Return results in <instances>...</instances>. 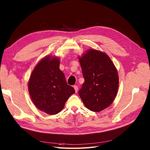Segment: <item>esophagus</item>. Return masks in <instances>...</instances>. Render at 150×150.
Wrapping results in <instances>:
<instances>
[{"label":"esophagus","mask_w":150,"mask_h":150,"mask_svg":"<svg viewBox=\"0 0 150 150\" xmlns=\"http://www.w3.org/2000/svg\"><path fill=\"white\" fill-rule=\"evenodd\" d=\"M74 88L75 91V92L76 93V92H78V86H74Z\"/></svg>","instance_id":"obj_1"}]
</instances>
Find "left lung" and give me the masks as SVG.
Returning a JSON list of instances; mask_svg holds the SVG:
<instances>
[{"label":"left lung","mask_w":150,"mask_h":150,"mask_svg":"<svg viewBox=\"0 0 150 150\" xmlns=\"http://www.w3.org/2000/svg\"><path fill=\"white\" fill-rule=\"evenodd\" d=\"M84 82L79 96L85 106L100 112L111 105L119 89V75L113 62L105 52L89 49L78 57Z\"/></svg>","instance_id":"left-lung-1"}]
</instances>
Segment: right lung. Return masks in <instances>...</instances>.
Wrapping results in <instances>:
<instances>
[{"label": "right lung", "instance_id": "obj_1", "mask_svg": "<svg viewBox=\"0 0 150 150\" xmlns=\"http://www.w3.org/2000/svg\"><path fill=\"white\" fill-rule=\"evenodd\" d=\"M60 59L47 55L39 61L31 74L28 83L30 96L36 107L49 115L64 108L67 99L75 91L67 84L59 69Z\"/></svg>", "mask_w": 150, "mask_h": 150}]
</instances>
